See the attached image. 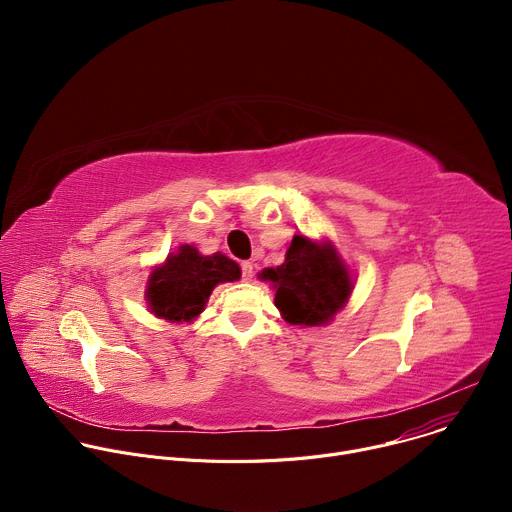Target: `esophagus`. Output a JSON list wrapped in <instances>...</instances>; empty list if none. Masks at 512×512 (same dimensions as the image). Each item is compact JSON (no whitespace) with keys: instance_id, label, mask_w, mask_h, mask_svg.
Here are the masks:
<instances>
[{"instance_id":"obj_1","label":"esophagus","mask_w":512,"mask_h":512,"mask_svg":"<svg viewBox=\"0 0 512 512\" xmlns=\"http://www.w3.org/2000/svg\"><path fill=\"white\" fill-rule=\"evenodd\" d=\"M241 273H243V279L249 281L253 277V263L251 261H243L241 263Z\"/></svg>"}]
</instances>
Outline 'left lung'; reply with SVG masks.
<instances>
[{
  "mask_svg": "<svg viewBox=\"0 0 512 512\" xmlns=\"http://www.w3.org/2000/svg\"><path fill=\"white\" fill-rule=\"evenodd\" d=\"M275 289V306L294 326H324L332 322L352 294V275L330 241L316 243L294 235L279 267L259 273Z\"/></svg>",
  "mask_w": 512,
  "mask_h": 512,
  "instance_id": "8db88e82",
  "label": "left lung"
}]
</instances>
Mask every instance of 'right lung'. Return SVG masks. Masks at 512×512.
Segmentation results:
<instances>
[{"instance_id": "obj_1", "label": "right lung", "mask_w": 512, "mask_h": 512, "mask_svg": "<svg viewBox=\"0 0 512 512\" xmlns=\"http://www.w3.org/2000/svg\"><path fill=\"white\" fill-rule=\"evenodd\" d=\"M241 279L239 265L223 253L200 255L192 245L176 253L150 273L145 300L154 316L170 322H192L206 306L218 283Z\"/></svg>"}]
</instances>
